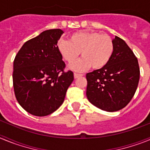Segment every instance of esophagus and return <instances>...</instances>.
I'll list each match as a JSON object with an SVG mask.
<instances>
[{
	"label": "esophagus",
	"mask_w": 150,
	"mask_h": 150,
	"mask_svg": "<svg viewBox=\"0 0 150 150\" xmlns=\"http://www.w3.org/2000/svg\"><path fill=\"white\" fill-rule=\"evenodd\" d=\"M83 76V74H76V73H74V78L75 79H77V78L80 77V76Z\"/></svg>",
	"instance_id": "34e87169"
}]
</instances>
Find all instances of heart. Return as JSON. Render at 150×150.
I'll list each match as a JSON object with an SVG mask.
<instances>
[{
  "label": "heart",
  "instance_id": "obj_1",
  "mask_svg": "<svg viewBox=\"0 0 150 150\" xmlns=\"http://www.w3.org/2000/svg\"><path fill=\"white\" fill-rule=\"evenodd\" d=\"M57 49L63 59L73 64L81 53L83 59L71 66L76 71H83L91 67L99 69L104 67L112 57L114 44L107 34L94 31H79L69 37V40H59Z\"/></svg>",
  "mask_w": 150,
  "mask_h": 150
}]
</instances>
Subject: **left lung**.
Returning <instances> with one entry per match:
<instances>
[{"mask_svg":"<svg viewBox=\"0 0 150 150\" xmlns=\"http://www.w3.org/2000/svg\"><path fill=\"white\" fill-rule=\"evenodd\" d=\"M114 51L109 62L86 74V96L95 107L108 112L124 108L134 95L140 79L137 59L119 37L113 40Z\"/></svg>","mask_w":150,"mask_h":150,"instance_id":"obj_1","label":"left lung"}]
</instances>
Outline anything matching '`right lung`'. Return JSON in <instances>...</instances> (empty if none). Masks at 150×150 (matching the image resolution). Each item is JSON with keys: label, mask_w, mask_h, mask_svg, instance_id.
<instances>
[{"label": "right lung", "mask_w": 150, "mask_h": 150, "mask_svg": "<svg viewBox=\"0 0 150 150\" xmlns=\"http://www.w3.org/2000/svg\"><path fill=\"white\" fill-rule=\"evenodd\" d=\"M61 29L46 30L24 43L13 62V83L17 101L37 116L55 112L63 104L74 80L57 49Z\"/></svg>", "instance_id": "add662e5"}]
</instances>
